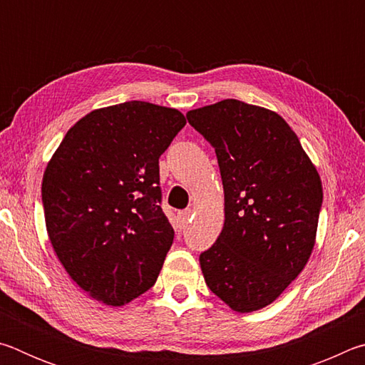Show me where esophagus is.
<instances>
[{
  "label": "esophagus",
  "instance_id": "esophagus-1",
  "mask_svg": "<svg viewBox=\"0 0 365 365\" xmlns=\"http://www.w3.org/2000/svg\"><path fill=\"white\" fill-rule=\"evenodd\" d=\"M177 217H178V225H180V228H185L188 225V222L191 220V211L178 212Z\"/></svg>",
  "mask_w": 365,
  "mask_h": 365
}]
</instances>
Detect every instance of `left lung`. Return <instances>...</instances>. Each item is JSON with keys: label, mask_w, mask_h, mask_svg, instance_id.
<instances>
[{"label": "left lung", "mask_w": 365, "mask_h": 365, "mask_svg": "<svg viewBox=\"0 0 365 365\" xmlns=\"http://www.w3.org/2000/svg\"><path fill=\"white\" fill-rule=\"evenodd\" d=\"M187 119L215 150L224 185V228L200 256L206 285L233 311H259L312 255L320 175L275 110L222 100L188 110Z\"/></svg>", "instance_id": "1"}]
</instances>
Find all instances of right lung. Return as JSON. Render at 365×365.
I'll use <instances>...</instances> for the list:
<instances>
[{
	"instance_id": "1",
	"label": "right lung",
	"mask_w": 365,
	"mask_h": 365,
	"mask_svg": "<svg viewBox=\"0 0 365 365\" xmlns=\"http://www.w3.org/2000/svg\"><path fill=\"white\" fill-rule=\"evenodd\" d=\"M187 123L174 108L95 109L66 133L43 174L49 242L83 292L119 307L158 280L174 228L160 209L159 156Z\"/></svg>"
}]
</instances>
